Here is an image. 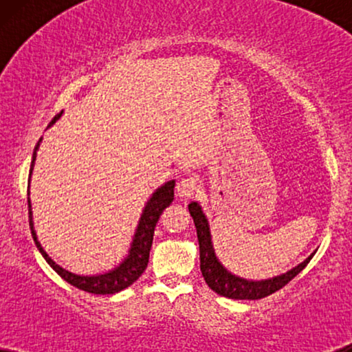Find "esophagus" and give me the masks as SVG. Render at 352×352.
<instances>
[{"label":"esophagus","instance_id":"34e87169","mask_svg":"<svg viewBox=\"0 0 352 352\" xmlns=\"http://www.w3.org/2000/svg\"><path fill=\"white\" fill-rule=\"evenodd\" d=\"M200 190V184L195 177H184L177 182L176 186V192L181 199H192V197L199 194Z\"/></svg>","mask_w":352,"mask_h":352}]
</instances>
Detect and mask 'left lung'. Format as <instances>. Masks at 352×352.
Listing matches in <instances>:
<instances>
[{
  "label": "left lung",
  "mask_w": 352,
  "mask_h": 352,
  "mask_svg": "<svg viewBox=\"0 0 352 352\" xmlns=\"http://www.w3.org/2000/svg\"><path fill=\"white\" fill-rule=\"evenodd\" d=\"M189 213L194 219L197 239H199L201 276L211 290L221 296L230 298V300H261L264 296L272 295L274 292L280 290L293 277L298 276L314 256V253H311L305 261L292 267L290 271L271 278H263V280H250V278L235 276V274L228 271L216 256L208 218H206L199 201H190Z\"/></svg>",
  "instance_id": "left-lung-1"
}]
</instances>
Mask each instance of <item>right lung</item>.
<instances>
[{"mask_svg":"<svg viewBox=\"0 0 352 352\" xmlns=\"http://www.w3.org/2000/svg\"><path fill=\"white\" fill-rule=\"evenodd\" d=\"M62 113H64V110L51 120V123L47 124V128H51L52 124L62 117ZM41 141L43 138H40V141H38L35 146V151H33L30 176L28 177H32V171L36 160V152L38 148H40ZM175 184L176 181L171 179L158 187V189L153 190L151 199L147 200L146 206H144L141 218H139L136 232L133 235V242H131V247L128 250V254L123 258V261L120 263L118 266H115L113 269H110V271L102 272V274L81 276V274H75L69 271V269L62 267L60 264H57L54 259L46 253V250L41 247V243L38 242L35 223H33L32 201H30V181H28V186H27L28 219H30V229H32V235H33V240H35L36 248L40 250V253L43 254V258L46 259V263L50 264V266L54 269V271L59 274L65 282H69L70 285H74L76 288H80V290H85L88 293H96V295H113V293L122 292L129 285H133V283L141 277V274L146 271L147 263H148V253H151V248H152L153 230H155V226L158 223V219H160V214L163 213V210H165L166 206H170L173 199H175Z\"/></svg>","mask_w":352,"mask_h":352,"instance_id":"add662e5","label":"right lung"}]
</instances>
